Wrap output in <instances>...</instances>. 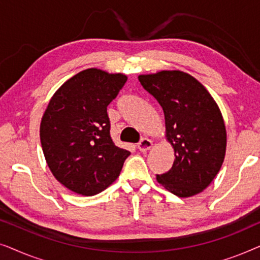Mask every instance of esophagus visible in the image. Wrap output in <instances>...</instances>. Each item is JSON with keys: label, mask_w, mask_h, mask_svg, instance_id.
Listing matches in <instances>:
<instances>
[{"label": "esophagus", "mask_w": 260, "mask_h": 260, "mask_svg": "<svg viewBox=\"0 0 260 260\" xmlns=\"http://www.w3.org/2000/svg\"><path fill=\"white\" fill-rule=\"evenodd\" d=\"M151 147H152V141L149 140V138H142V141L137 144L138 150L142 151V152L148 151Z\"/></svg>", "instance_id": "obj_1"}]
</instances>
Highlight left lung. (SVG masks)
<instances>
[{"label":"left lung","mask_w":260,"mask_h":260,"mask_svg":"<svg viewBox=\"0 0 260 260\" xmlns=\"http://www.w3.org/2000/svg\"><path fill=\"white\" fill-rule=\"evenodd\" d=\"M142 86L162 106L166 137L175 152L158 183L179 198L206 189L221 168L227 135L221 111L206 87L182 71L141 74Z\"/></svg>","instance_id":"obj_1"}]
</instances>
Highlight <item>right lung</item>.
Masks as SVG:
<instances>
[{
	"mask_svg": "<svg viewBox=\"0 0 260 260\" xmlns=\"http://www.w3.org/2000/svg\"><path fill=\"white\" fill-rule=\"evenodd\" d=\"M127 77L87 69L70 78L49 101L40 124L46 162L56 180L92 197L115 182L130 151L110 136L106 108Z\"/></svg>",
	"mask_w": 260,
	"mask_h": 260,
	"instance_id": "1",
	"label": "right lung"
}]
</instances>
